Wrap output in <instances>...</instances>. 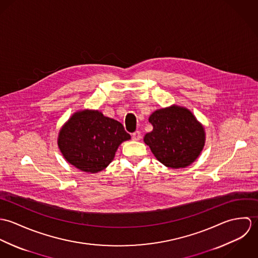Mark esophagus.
Returning a JSON list of instances; mask_svg holds the SVG:
<instances>
[{
    "instance_id": "1",
    "label": "esophagus",
    "mask_w": 258,
    "mask_h": 258,
    "mask_svg": "<svg viewBox=\"0 0 258 258\" xmlns=\"http://www.w3.org/2000/svg\"><path fill=\"white\" fill-rule=\"evenodd\" d=\"M132 139H133L134 141H138V140H140V139H141V132H140V131H136V132H134V133L132 134Z\"/></svg>"
}]
</instances>
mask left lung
<instances>
[{
    "mask_svg": "<svg viewBox=\"0 0 258 258\" xmlns=\"http://www.w3.org/2000/svg\"><path fill=\"white\" fill-rule=\"evenodd\" d=\"M149 122L153 130L144 137L156 159L168 168L180 169L192 164L206 143L204 125L184 106L172 105L154 111Z\"/></svg>",
    "mask_w": 258,
    "mask_h": 258,
    "instance_id": "8db88e82",
    "label": "left lung"
}]
</instances>
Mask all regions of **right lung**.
<instances>
[{"mask_svg": "<svg viewBox=\"0 0 258 258\" xmlns=\"http://www.w3.org/2000/svg\"><path fill=\"white\" fill-rule=\"evenodd\" d=\"M131 136L123 125L98 110L76 111L62 125L57 145L64 159L85 173H98L110 164L121 143Z\"/></svg>", "mask_w": 258, "mask_h": 258, "instance_id": "obj_1", "label": "right lung"}]
</instances>
